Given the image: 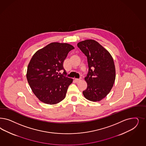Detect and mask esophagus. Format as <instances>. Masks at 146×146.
<instances>
[{"mask_svg": "<svg viewBox=\"0 0 146 146\" xmlns=\"http://www.w3.org/2000/svg\"><path fill=\"white\" fill-rule=\"evenodd\" d=\"M82 80V78H80V79H75V81L76 83H78V82H80Z\"/></svg>", "mask_w": 146, "mask_h": 146, "instance_id": "34e87169", "label": "esophagus"}]
</instances>
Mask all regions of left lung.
<instances>
[{
    "mask_svg": "<svg viewBox=\"0 0 146 146\" xmlns=\"http://www.w3.org/2000/svg\"><path fill=\"white\" fill-rule=\"evenodd\" d=\"M77 46L87 57L89 71L85 80L88 86L83 91L86 99L99 102L109 94L115 80V69L110 52L94 40H86Z\"/></svg>",
    "mask_w": 146,
    "mask_h": 146,
    "instance_id": "8db88e82",
    "label": "left lung"
}]
</instances>
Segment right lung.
<instances>
[{
  "mask_svg": "<svg viewBox=\"0 0 146 146\" xmlns=\"http://www.w3.org/2000/svg\"><path fill=\"white\" fill-rule=\"evenodd\" d=\"M74 47L65 43L52 42L36 52L28 64L27 79L33 93L44 103L54 105L65 98L73 80L61 74L63 62Z\"/></svg>",
  "mask_w": 146,
  "mask_h": 146,
  "instance_id": "1",
  "label": "right lung"
}]
</instances>
